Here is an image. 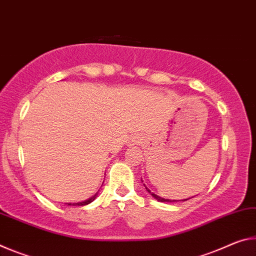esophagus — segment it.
<instances>
[{
    "label": "esophagus",
    "mask_w": 256,
    "mask_h": 256,
    "mask_svg": "<svg viewBox=\"0 0 256 256\" xmlns=\"http://www.w3.org/2000/svg\"><path fill=\"white\" fill-rule=\"evenodd\" d=\"M142 142V140H140V137H138V136H135V137H132V140H130V144L132 145H135V144H138V143H140Z\"/></svg>",
    "instance_id": "obj_1"
}]
</instances>
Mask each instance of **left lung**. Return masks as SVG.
<instances>
[{"label": "left lung", "instance_id": "1", "mask_svg": "<svg viewBox=\"0 0 256 256\" xmlns=\"http://www.w3.org/2000/svg\"><path fill=\"white\" fill-rule=\"evenodd\" d=\"M144 186H145V184H144ZM145 188H146V190H148V192H150V195H152L153 196V198H156V200H158V202H178V200H166V198H160V196H158L156 194H154V192H150V190H148V187H146L145 186ZM184 200H182V202H184Z\"/></svg>", "mask_w": 256, "mask_h": 256}]
</instances>
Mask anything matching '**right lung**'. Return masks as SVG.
<instances>
[{
	"mask_svg": "<svg viewBox=\"0 0 256 256\" xmlns=\"http://www.w3.org/2000/svg\"><path fill=\"white\" fill-rule=\"evenodd\" d=\"M98 192H96V194L94 195V196H92L90 198H88V200H84V202H79V203H66L68 205H78V206H82V205H87V204H90V203H92L93 202V200L98 198Z\"/></svg>",
	"mask_w": 256,
	"mask_h": 256,
	"instance_id": "obj_1",
	"label": "right lung"
}]
</instances>
